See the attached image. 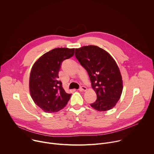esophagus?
Returning <instances> with one entry per match:
<instances>
[{
    "label": "esophagus",
    "mask_w": 154,
    "mask_h": 154,
    "mask_svg": "<svg viewBox=\"0 0 154 154\" xmlns=\"http://www.w3.org/2000/svg\"><path fill=\"white\" fill-rule=\"evenodd\" d=\"M79 91H86V88L85 86H81L79 88Z\"/></svg>",
    "instance_id": "1"
}]
</instances>
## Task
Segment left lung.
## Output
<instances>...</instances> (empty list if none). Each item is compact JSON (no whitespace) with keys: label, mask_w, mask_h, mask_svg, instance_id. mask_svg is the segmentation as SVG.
I'll return each mask as SVG.
<instances>
[{"label":"left lung","mask_w":154,"mask_h":154,"mask_svg":"<svg viewBox=\"0 0 154 154\" xmlns=\"http://www.w3.org/2000/svg\"><path fill=\"white\" fill-rule=\"evenodd\" d=\"M75 55L88 74L97 94L91 106L100 112L112 109L122 91V77L114 59L105 50L91 45L75 49Z\"/></svg>","instance_id":"obj_1"}]
</instances>
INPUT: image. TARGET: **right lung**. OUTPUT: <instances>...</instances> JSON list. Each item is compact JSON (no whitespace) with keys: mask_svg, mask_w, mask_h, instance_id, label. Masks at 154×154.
I'll use <instances>...</instances> for the list:
<instances>
[{"mask_svg":"<svg viewBox=\"0 0 154 154\" xmlns=\"http://www.w3.org/2000/svg\"><path fill=\"white\" fill-rule=\"evenodd\" d=\"M74 54V49L56 48L42 55L33 66L29 81L31 97L45 112L60 110L71 97L58 80V72L62 62Z\"/></svg>","mask_w":154,"mask_h":154,"instance_id":"add662e5","label":"right lung"}]
</instances>
